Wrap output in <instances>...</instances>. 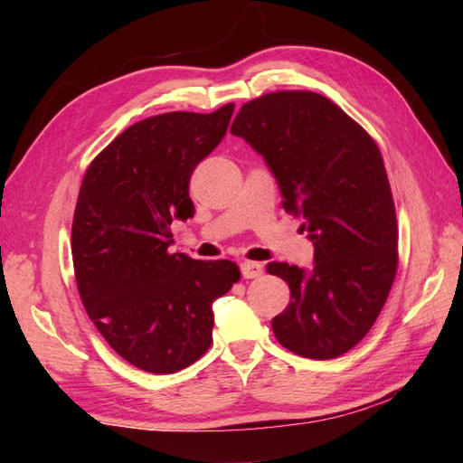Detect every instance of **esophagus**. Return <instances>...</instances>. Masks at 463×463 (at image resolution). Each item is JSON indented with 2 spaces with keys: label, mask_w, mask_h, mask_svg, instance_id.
Instances as JSON below:
<instances>
[{
  "label": "esophagus",
  "mask_w": 463,
  "mask_h": 463,
  "mask_svg": "<svg viewBox=\"0 0 463 463\" xmlns=\"http://www.w3.org/2000/svg\"><path fill=\"white\" fill-rule=\"evenodd\" d=\"M241 270H242V277H244V279H259L260 274H262V270H264V267H262L260 262L244 260V262L241 264Z\"/></svg>",
  "instance_id": "34e87169"
}]
</instances>
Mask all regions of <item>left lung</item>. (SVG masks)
Wrapping results in <instances>:
<instances>
[{
  "label": "left lung",
  "instance_id": "obj_1",
  "mask_svg": "<svg viewBox=\"0 0 463 463\" xmlns=\"http://www.w3.org/2000/svg\"><path fill=\"white\" fill-rule=\"evenodd\" d=\"M231 133L267 161L284 209L304 219L314 267L267 270L287 280L290 302L272 318L284 348L312 360L346 354L366 336L398 270V222L376 141L328 97L267 93L241 107Z\"/></svg>",
  "mask_w": 463,
  "mask_h": 463
}]
</instances>
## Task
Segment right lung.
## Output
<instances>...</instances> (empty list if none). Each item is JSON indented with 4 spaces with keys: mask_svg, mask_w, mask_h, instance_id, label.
I'll return each instance as SVG.
<instances>
[{
    "mask_svg": "<svg viewBox=\"0 0 463 463\" xmlns=\"http://www.w3.org/2000/svg\"><path fill=\"white\" fill-rule=\"evenodd\" d=\"M234 103L131 125L87 166L71 226L77 290L107 344L133 366L173 373L213 342V302L241 280L231 260L169 252L194 206L189 181L226 133Z\"/></svg>",
    "mask_w": 463,
    "mask_h": 463,
    "instance_id": "add662e5",
    "label": "right lung"
}]
</instances>
